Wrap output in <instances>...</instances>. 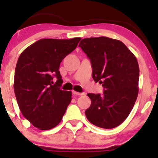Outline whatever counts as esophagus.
Here are the masks:
<instances>
[{"instance_id":"34e87169","label":"esophagus","mask_w":158,"mask_h":158,"mask_svg":"<svg viewBox=\"0 0 158 158\" xmlns=\"http://www.w3.org/2000/svg\"><path fill=\"white\" fill-rule=\"evenodd\" d=\"M73 94L75 95V96H82V95H84L85 94L84 93H79V92H76L75 91V90H73Z\"/></svg>"}]
</instances>
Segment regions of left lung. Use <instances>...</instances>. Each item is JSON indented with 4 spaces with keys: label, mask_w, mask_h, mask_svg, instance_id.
<instances>
[{
    "label": "left lung",
    "mask_w": 158,
    "mask_h": 158,
    "mask_svg": "<svg viewBox=\"0 0 158 158\" xmlns=\"http://www.w3.org/2000/svg\"><path fill=\"white\" fill-rule=\"evenodd\" d=\"M91 62L92 77L104 88L103 94H88L91 104L88 120L101 128L118 127L137 100L139 69L137 58L122 42L106 36L85 38L79 44Z\"/></svg>",
    "instance_id": "1"
}]
</instances>
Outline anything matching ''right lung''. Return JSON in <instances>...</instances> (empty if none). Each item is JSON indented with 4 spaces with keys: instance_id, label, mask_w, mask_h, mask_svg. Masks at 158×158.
Masks as SVG:
<instances>
[{
    "instance_id": "obj_1",
    "label": "right lung",
    "mask_w": 158,
    "mask_h": 158,
    "mask_svg": "<svg viewBox=\"0 0 158 158\" xmlns=\"http://www.w3.org/2000/svg\"><path fill=\"white\" fill-rule=\"evenodd\" d=\"M81 39H42L19 56L14 88L23 116L36 128L49 130L61 122L72 100L71 91L62 90L60 62L76 48ZM54 77L57 81L54 84Z\"/></svg>"
}]
</instances>
